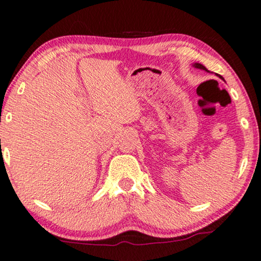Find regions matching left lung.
<instances>
[{
	"mask_svg": "<svg viewBox=\"0 0 261 261\" xmlns=\"http://www.w3.org/2000/svg\"><path fill=\"white\" fill-rule=\"evenodd\" d=\"M194 67H196V68H200V69H203V71H207V72H208V69L205 68L203 65L199 64V62H195V64H194ZM220 78H222V76H220Z\"/></svg>",
	"mask_w": 261,
	"mask_h": 261,
	"instance_id": "left-lung-1",
	"label": "left lung"
}]
</instances>
